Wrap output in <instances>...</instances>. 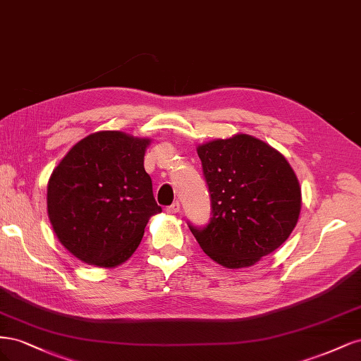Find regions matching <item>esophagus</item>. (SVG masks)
<instances>
[{
	"label": "esophagus",
	"instance_id": "1",
	"mask_svg": "<svg viewBox=\"0 0 361 361\" xmlns=\"http://www.w3.org/2000/svg\"><path fill=\"white\" fill-rule=\"evenodd\" d=\"M179 211H180V203L179 202H174L173 204L166 207V212L167 214H178Z\"/></svg>",
	"mask_w": 361,
	"mask_h": 361
}]
</instances>
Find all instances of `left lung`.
<instances>
[{
	"mask_svg": "<svg viewBox=\"0 0 361 361\" xmlns=\"http://www.w3.org/2000/svg\"><path fill=\"white\" fill-rule=\"evenodd\" d=\"M212 218L190 226L204 253L228 269L248 268L286 241L298 223L301 187L280 152L248 134L197 146Z\"/></svg>",
	"mask_w": 361,
	"mask_h": 361,
	"instance_id": "8db88e82",
	"label": "left lung"
}]
</instances>
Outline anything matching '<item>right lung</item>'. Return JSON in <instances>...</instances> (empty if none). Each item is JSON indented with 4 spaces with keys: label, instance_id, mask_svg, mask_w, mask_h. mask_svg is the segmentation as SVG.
<instances>
[{
    "label": "right lung",
    "instance_id": "add662e5",
    "mask_svg": "<svg viewBox=\"0 0 361 361\" xmlns=\"http://www.w3.org/2000/svg\"><path fill=\"white\" fill-rule=\"evenodd\" d=\"M150 138L99 130L80 140L54 169L47 204L52 231L87 265L114 268L141 243L157 204L145 170Z\"/></svg>",
    "mask_w": 361,
    "mask_h": 361
}]
</instances>
